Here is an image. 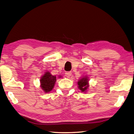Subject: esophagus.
Returning a JSON list of instances; mask_svg holds the SVG:
<instances>
[{
  "mask_svg": "<svg viewBox=\"0 0 134 134\" xmlns=\"http://www.w3.org/2000/svg\"><path fill=\"white\" fill-rule=\"evenodd\" d=\"M66 76L67 77H70L71 76V74H72V72H66Z\"/></svg>",
  "mask_w": 134,
  "mask_h": 134,
  "instance_id": "1",
  "label": "esophagus"
}]
</instances>
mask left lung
Returning <instances> with one entry per match:
<instances>
[{"label":"left lung","instance_id":"obj_1","mask_svg":"<svg viewBox=\"0 0 134 134\" xmlns=\"http://www.w3.org/2000/svg\"><path fill=\"white\" fill-rule=\"evenodd\" d=\"M88 81L89 79L87 76H84L79 80L77 82L78 87L81 91L85 92L87 90V88L89 87Z\"/></svg>","mask_w":134,"mask_h":134}]
</instances>
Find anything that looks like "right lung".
<instances>
[{
	"instance_id": "right-lung-1",
	"label": "right lung",
	"mask_w": 134,
	"mask_h": 134,
	"mask_svg": "<svg viewBox=\"0 0 134 134\" xmlns=\"http://www.w3.org/2000/svg\"><path fill=\"white\" fill-rule=\"evenodd\" d=\"M56 80V76H53L49 72H46L40 79L41 88L46 93L50 92L53 89Z\"/></svg>"
}]
</instances>
